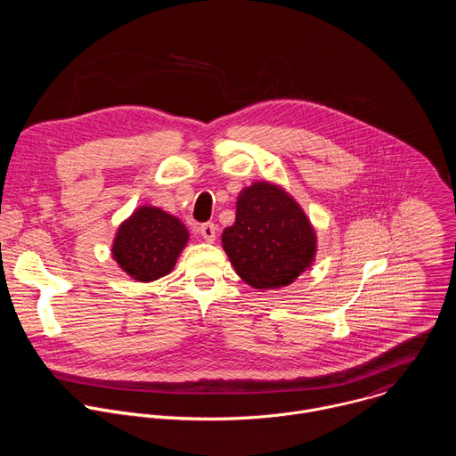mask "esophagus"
<instances>
[{"mask_svg": "<svg viewBox=\"0 0 456 456\" xmlns=\"http://www.w3.org/2000/svg\"><path fill=\"white\" fill-rule=\"evenodd\" d=\"M216 225L215 224H204L202 227H200V234H202V238L206 240V241H209V243H213L215 240H216Z\"/></svg>", "mask_w": 456, "mask_h": 456, "instance_id": "obj_1", "label": "esophagus"}]
</instances>
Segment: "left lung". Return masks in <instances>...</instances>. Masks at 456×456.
Listing matches in <instances>:
<instances>
[{
	"label": "left lung",
	"mask_w": 456,
	"mask_h": 456,
	"mask_svg": "<svg viewBox=\"0 0 456 456\" xmlns=\"http://www.w3.org/2000/svg\"><path fill=\"white\" fill-rule=\"evenodd\" d=\"M236 274L267 290L290 285L315 256V231L280 185L254 182L238 194L236 220L222 234Z\"/></svg>",
	"instance_id": "left-lung-1"
}]
</instances>
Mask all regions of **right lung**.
Returning <instances> with one entry per match:
<instances>
[{
  "label": "right lung",
  "mask_w": 456,
  "mask_h": 456,
  "mask_svg": "<svg viewBox=\"0 0 456 456\" xmlns=\"http://www.w3.org/2000/svg\"><path fill=\"white\" fill-rule=\"evenodd\" d=\"M189 240L185 225L151 206L139 208L120 224L111 254L118 267L137 281H155L169 274Z\"/></svg>",
  "instance_id": "add662e5"
}]
</instances>
